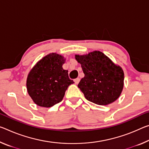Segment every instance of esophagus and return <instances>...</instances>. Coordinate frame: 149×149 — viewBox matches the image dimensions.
I'll use <instances>...</instances> for the list:
<instances>
[{"label": "esophagus", "mask_w": 149, "mask_h": 149, "mask_svg": "<svg viewBox=\"0 0 149 149\" xmlns=\"http://www.w3.org/2000/svg\"><path fill=\"white\" fill-rule=\"evenodd\" d=\"M79 80H80V79L79 78V77H77V78H76V79H74V82H75V84H77L79 82Z\"/></svg>", "instance_id": "esophagus-1"}]
</instances>
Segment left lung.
I'll return each instance as SVG.
<instances>
[{"label":"left lung","instance_id":"8db88e82","mask_svg":"<svg viewBox=\"0 0 149 149\" xmlns=\"http://www.w3.org/2000/svg\"><path fill=\"white\" fill-rule=\"evenodd\" d=\"M75 59L81 64L85 75L77 86L87 100L106 105L117 100L124 81V73L120 66L100 51L84 56L75 55Z\"/></svg>","mask_w":149,"mask_h":149}]
</instances>
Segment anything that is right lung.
<instances>
[{
  "mask_svg": "<svg viewBox=\"0 0 149 149\" xmlns=\"http://www.w3.org/2000/svg\"><path fill=\"white\" fill-rule=\"evenodd\" d=\"M65 60L56 54L45 56L28 75L26 86L29 95L36 105L50 107L62 100L70 85L74 84L63 69Z\"/></svg>",
  "mask_w": 149,
  "mask_h": 149,
  "instance_id": "1",
  "label": "right lung"
}]
</instances>
